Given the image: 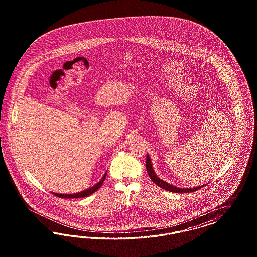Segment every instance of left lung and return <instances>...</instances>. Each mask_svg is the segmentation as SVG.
Listing matches in <instances>:
<instances>
[{
	"instance_id": "8db88e82",
	"label": "left lung",
	"mask_w": 257,
	"mask_h": 257,
	"mask_svg": "<svg viewBox=\"0 0 257 257\" xmlns=\"http://www.w3.org/2000/svg\"><path fill=\"white\" fill-rule=\"evenodd\" d=\"M146 170H147V172H148L150 178H151V180H152L155 184H156L158 187L163 188L165 190H168V191H170V192H175V193H189V192L196 191V190H198V189H201L202 187L205 186V185H203V186L191 187V188H181V187L171 186L169 183L164 182L163 180H161L156 176V174L155 173V171H154V169H153V166H152V162H151L150 156H147V158H146Z\"/></svg>"
}]
</instances>
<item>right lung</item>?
<instances>
[{
	"instance_id": "right-lung-1",
	"label": "right lung",
	"mask_w": 257,
	"mask_h": 257,
	"mask_svg": "<svg viewBox=\"0 0 257 257\" xmlns=\"http://www.w3.org/2000/svg\"><path fill=\"white\" fill-rule=\"evenodd\" d=\"M106 174H107V172H105V174L103 175V177L101 178V181H100L99 183H97L93 187H89V188H87V189L84 190V191H81V192H78V193H74V194H59V193H54V192H53V194L57 196V197H59V198H65V199H77V198L87 197V196H89V195L93 194L95 191H97V190L101 187L103 181H104L105 177H106Z\"/></svg>"
}]
</instances>
